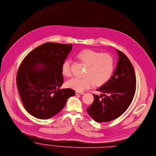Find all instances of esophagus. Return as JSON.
I'll return each mask as SVG.
<instances>
[{
  "mask_svg": "<svg viewBox=\"0 0 156 156\" xmlns=\"http://www.w3.org/2000/svg\"><path fill=\"white\" fill-rule=\"evenodd\" d=\"M75 94H76V95H80V94H84V92L76 91V92H75Z\"/></svg>",
  "mask_w": 156,
  "mask_h": 156,
  "instance_id": "34e87169",
  "label": "esophagus"
}]
</instances>
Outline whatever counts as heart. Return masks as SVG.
I'll use <instances>...</instances> for the list:
<instances>
[{
  "label": "heart",
  "mask_w": 156,
  "mask_h": 156,
  "mask_svg": "<svg viewBox=\"0 0 156 156\" xmlns=\"http://www.w3.org/2000/svg\"><path fill=\"white\" fill-rule=\"evenodd\" d=\"M76 57L87 66L83 78H72L66 82V86L78 91H82L93 87L95 84L100 87L106 83L111 78L115 69V61L108 53H101L92 50L80 51ZM62 74L69 76L72 74L71 62L65 60L62 67Z\"/></svg>",
  "instance_id": "heart-1"
}]
</instances>
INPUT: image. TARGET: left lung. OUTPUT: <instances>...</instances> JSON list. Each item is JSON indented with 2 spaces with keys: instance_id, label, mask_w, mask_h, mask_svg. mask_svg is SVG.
Wrapping results in <instances>:
<instances>
[{
  "instance_id": "left-lung-1",
  "label": "left lung",
  "mask_w": 156,
  "mask_h": 156,
  "mask_svg": "<svg viewBox=\"0 0 156 156\" xmlns=\"http://www.w3.org/2000/svg\"><path fill=\"white\" fill-rule=\"evenodd\" d=\"M119 60L115 73L103 86L97 90L103 94H93L94 101L87 109L96 122H108L121 116L130 106L136 92V78L128 58L117 50Z\"/></svg>"
}]
</instances>
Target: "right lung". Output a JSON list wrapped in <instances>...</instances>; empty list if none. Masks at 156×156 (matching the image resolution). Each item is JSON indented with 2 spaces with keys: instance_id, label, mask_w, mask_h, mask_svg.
I'll return each instance as SVG.
<instances>
[{
  "instance_id": "add662e5",
  "label": "right lung",
  "mask_w": 156,
  "mask_h": 156,
  "mask_svg": "<svg viewBox=\"0 0 156 156\" xmlns=\"http://www.w3.org/2000/svg\"><path fill=\"white\" fill-rule=\"evenodd\" d=\"M72 48V44L48 42L34 49L22 62L17 86L25 109L33 116L52 118L75 94L72 89L60 88L63 83L62 65Z\"/></svg>"
}]
</instances>
